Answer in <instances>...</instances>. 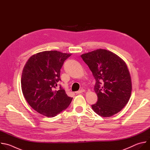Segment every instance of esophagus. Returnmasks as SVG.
Wrapping results in <instances>:
<instances>
[{
	"mask_svg": "<svg viewBox=\"0 0 150 150\" xmlns=\"http://www.w3.org/2000/svg\"><path fill=\"white\" fill-rule=\"evenodd\" d=\"M83 92H84V90H80L76 91V94H81V93H82Z\"/></svg>",
	"mask_w": 150,
	"mask_h": 150,
	"instance_id": "esophagus-1",
	"label": "esophagus"
}]
</instances>
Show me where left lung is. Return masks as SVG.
<instances>
[{
	"label": "left lung",
	"instance_id": "1",
	"mask_svg": "<svg viewBox=\"0 0 150 150\" xmlns=\"http://www.w3.org/2000/svg\"><path fill=\"white\" fill-rule=\"evenodd\" d=\"M96 81L94 91L98 101L91 105L102 117L119 112L129 100L132 82L126 63L114 53L97 49L81 56Z\"/></svg>",
	"mask_w": 150,
	"mask_h": 150
}]
</instances>
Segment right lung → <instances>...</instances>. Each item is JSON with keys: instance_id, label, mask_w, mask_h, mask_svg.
Wrapping results in <instances>:
<instances>
[{"instance_id": "right-lung-1", "label": "right lung", "mask_w": 150, "mask_h": 150, "mask_svg": "<svg viewBox=\"0 0 150 150\" xmlns=\"http://www.w3.org/2000/svg\"><path fill=\"white\" fill-rule=\"evenodd\" d=\"M71 54L56 50L33 55L27 62L21 76L23 95L31 108L46 117H52L68 108L72 98L60 85V73L64 62Z\"/></svg>"}]
</instances>
